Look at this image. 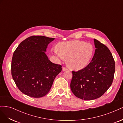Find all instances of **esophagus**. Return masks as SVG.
<instances>
[{
    "label": "esophagus",
    "mask_w": 123,
    "mask_h": 123,
    "mask_svg": "<svg viewBox=\"0 0 123 123\" xmlns=\"http://www.w3.org/2000/svg\"><path fill=\"white\" fill-rule=\"evenodd\" d=\"M62 69L63 71H67V70H68V69L66 68V67H63Z\"/></svg>",
    "instance_id": "1"
}]
</instances>
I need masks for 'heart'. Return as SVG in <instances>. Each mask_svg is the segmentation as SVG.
Wrapping results in <instances>:
<instances>
[{
	"mask_svg": "<svg viewBox=\"0 0 123 123\" xmlns=\"http://www.w3.org/2000/svg\"><path fill=\"white\" fill-rule=\"evenodd\" d=\"M53 52L61 59L67 58V65L73 70L85 68L93 54L94 48L90 43L80 40H72L59 43Z\"/></svg>",
	"mask_w": 123,
	"mask_h": 123,
	"instance_id": "b5f03b06",
	"label": "heart"
}]
</instances>
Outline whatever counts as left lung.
<instances>
[{
	"instance_id": "8db88e82",
	"label": "left lung",
	"mask_w": 123,
	"mask_h": 123,
	"mask_svg": "<svg viewBox=\"0 0 123 123\" xmlns=\"http://www.w3.org/2000/svg\"><path fill=\"white\" fill-rule=\"evenodd\" d=\"M95 51L91 62L84 69L72 71L70 88L73 93L84 100H93L102 96L114 79L115 62L105 44L94 39Z\"/></svg>"
}]
</instances>
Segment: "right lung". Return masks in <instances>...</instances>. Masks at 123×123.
<instances>
[{
  "mask_svg": "<svg viewBox=\"0 0 123 123\" xmlns=\"http://www.w3.org/2000/svg\"><path fill=\"white\" fill-rule=\"evenodd\" d=\"M54 39L32 36L23 40L14 51L11 74L24 94L35 98L46 95L62 71V66L50 61L44 52L48 44Z\"/></svg>",
  "mask_w": 123,
  "mask_h": 123,
  "instance_id": "1",
  "label": "right lung"
}]
</instances>
